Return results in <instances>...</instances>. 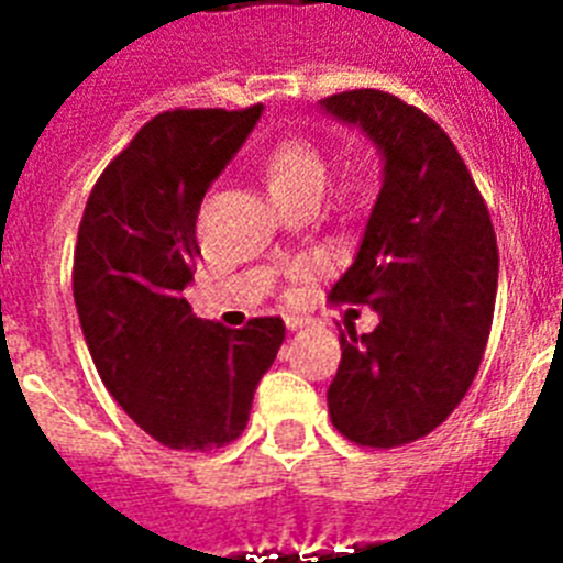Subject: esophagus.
Wrapping results in <instances>:
<instances>
[{"mask_svg":"<svg viewBox=\"0 0 563 563\" xmlns=\"http://www.w3.org/2000/svg\"><path fill=\"white\" fill-rule=\"evenodd\" d=\"M309 321H312V318L295 316V312H291V316H286V327H289V330H300V327H307Z\"/></svg>","mask_w":563,"mask_h":563,"instance_id":"34e87169","label":"esophagus"}]
</instances>
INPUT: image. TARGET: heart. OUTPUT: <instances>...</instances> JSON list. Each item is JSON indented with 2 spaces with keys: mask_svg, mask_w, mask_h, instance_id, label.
I'll list each match as a JSON object with an SVG mask.
<instances>
[{
  "mask_svg": "<svg viewBox=\"0 0 563 563\" xmlns=\"http://www.w3.org/2000/svg\"><path fill=\"white\" fill-rule=\"evenodd\" d=\"M327 175L330 166L324 152L307 136H283L263 157L265 187L277 203L300 201L309 195L318 198L327 187Z\"/></svg>",
  "mask_w": 563,
  "mask_h": 563,
  "instance_id": "1",
  "label": "heart"
}]
</instances>
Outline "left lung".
Masks as SVG:
<instances>
[{
    "label": "left lung",
    "instance_id": "1",
    "mask_svg": "<svg viewBox=\"0 0 563 563\" xmlns=\"http://www.w3.org/2000/svg\"><path fill=\"white\" fill-rule=\"evenodd\" d=\"M383 152L385 178L360 254L330 291L368 303L374 333H342L327 402L353 444L391 450L441 427L485 356L499 251L485 198L435 119L383 90L321 101Z\"/></svg>",
    "mask_w": 563,
    "mask_h": 563
}]
</instances>
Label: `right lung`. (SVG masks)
<instances>
[{"instance_id":"1","label":"right lung","mask_w":563,"mask_h":563,"mask_svg":"<svg viewBox=\"0 0 563 563\" xmlns=\"http://www.w3.org/2000/svg\"><path fill=\"white\" fill-rule=\"evenodd\" d=\"M263 108L166 110L110 161L84 207L73 295L101 383L169 450H219L242 435L280 351L277 316L207 324L184 298L201 256L203 192Z\"/></svg>"}]
</instances>
